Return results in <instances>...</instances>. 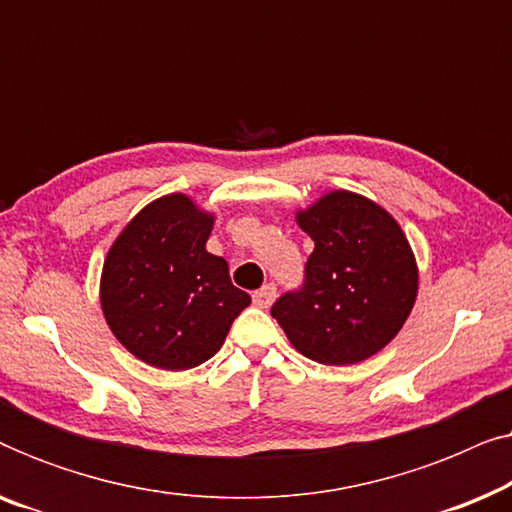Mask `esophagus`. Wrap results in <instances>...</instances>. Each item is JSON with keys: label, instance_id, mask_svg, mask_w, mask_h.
Here are the masks:
<instances>
[{"label": "esophagus", "instance_id": "34e87169", "mask_svg": "<svg viewBox=\"0 0 512 512\" xmlns=\"http://www.w3.org/2000/svg\"><path fill=\"white\" fill-rule=\"evenodd\" d=\"M277 296V286L275 284H265L261 289L254 291V303L258 307H270L272 300Z\"/></svg>", "mask_w": 512, "mask_h": 512}]
</instances>
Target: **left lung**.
Wrapping results in <instances>:
<instances>
[{"label": "left lung", "instance_id": "obj_1", "mask_svg": "<svg viewBox=\"0 0 512 512\" xmlns=\"http://www.w3.org/2000/svg\"><path fill=\"white\" fill-rule=\"evenodd\" d=\"M312 237L303 286L270 314L307 359L349 366L387 347L417 298V263L403 230L380 205L333 191L298 212Z\"/></svg>", "mask_w": 512, "mask_h": 512}]
</instances>
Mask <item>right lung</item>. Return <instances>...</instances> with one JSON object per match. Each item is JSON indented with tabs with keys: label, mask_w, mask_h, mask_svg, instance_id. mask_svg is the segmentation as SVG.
<instances>
[{
	"label": "right lung",
	"mask_w": 512,
	"mask_h": 512,
	"mask_svg": "<svg viewBox=\"0 0 512 512\" xmlns=\"http://www.w3.org/2000/svg\"><path fill=\"white\" fill-rule=\"evenodd\" d=\"M214 216L181 193L146 205L102 270L100 300L111 333L149 366L188 370L219 352L251 303L228 263L205 249Z\"/></svg>",
	"instance_id": "add662e5"
}]
</instances>
